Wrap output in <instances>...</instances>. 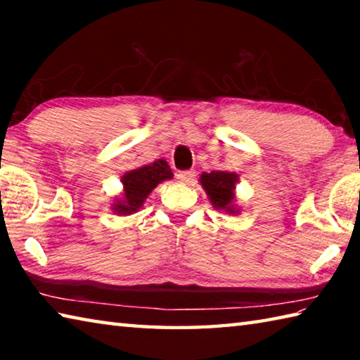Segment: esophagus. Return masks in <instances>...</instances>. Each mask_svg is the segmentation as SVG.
<instances>
[{
    "label": "esophagus",
    "mask_w": 360,
    "mask_h": 360,
    "mask_svg": "<svg viewBox=\"0 0 360 360\" xmlns=\"http://www.w3.org/2000/svg\"><path fill=\"white\" fill-rule=\"evenodd\" d=\"M176 178H178L179 182H186V184H188V182L193 181L195 173L193 172H179L178 174H176Z\"/></svg>",
    "instance_id": "34e87169"
}]
</instances>
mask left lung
Returning a JSON list of instances; mask_svg holds the SVG:
<instances>
[{"instance_id": "1", "label": "left lung", "mask_w": 360, "mask_h": 360, "mask_svg": "<svg viewBox=\"0 0 360 360\" xmlns=\"http://www.w3.org/2000/svg\"><path fill=\"white\" fill-rule=\"evenodd\" d=\"M200 182L216 210L238 214L240 210L235 208V186L238 182V174L230 172L203 173L200 176Z\"/></svg>"}]
</instances>
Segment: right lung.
Masks as SVG:
<instances>
[{
  "label": "right lung",
  "mask_w": 360,
  "mask_h": 360,
  "mask_svg": "<svg viewBox=\"0 0 360 360\" xmlns=\"http://www.w3.org/2000/svg\"><path fill=\"white\" fill-rule=\"evenodd\" d=\"M172 178V168H169L163 158H158V160L149 163V165L127 172L120 178L122 186H124V193H122V197L115 198L112 211L115 214L122 216H129L131 212H136L144 205V200L149 197V193L160 182Z\"/></svg>",
  "instance_id": "right-lung-1"
}]
</instances>
